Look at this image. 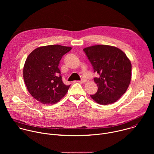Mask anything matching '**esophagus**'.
Returning a JSON list of instances; mask_svg holds the SVG:
<instances>
[{
  "instance_id": "1",
  "label": "esophagus",
  "mask_w": 154,
  "mask_h": 154,
  "mask_svg": "<svg viewBox=\"0 0 154 154\" xmlns=\"http://www.w3.org/2000/svg\"><path fill=\"white\" fill-rule=\"evenodd\" d=\"M86 82V80L85 79H82L81 80L78 81V82H80V83H85V82Z\"/></svg>"
}]
</instances>
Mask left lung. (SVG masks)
<instances>
[{"mask_svg":"<svg viewBox=\"0 0 154 154\" xmlns=\"http://www.w3.org/2000/svg\"><path fill=\"white\" fill-rule=\"evenodd\" d=\"M98 74L94 80L98 90L91 97L100 105L116 102L125 93L131 80V64L121 49L108 45H95L83 49Z\"/></svg>","mask_w":154,"mask_h":154,"instance_id":"left-lung-1","label":"left lung"}]
</instances>
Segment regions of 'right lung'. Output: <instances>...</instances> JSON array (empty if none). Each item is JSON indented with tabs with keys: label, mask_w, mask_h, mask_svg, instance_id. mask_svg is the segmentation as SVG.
<instances>
[{
	"label": "right lung",
	"mask_w": 154,
	"mask_h": 154,
	"mask_svg": "<svg viewBox=\"0 0 154 154\" xmlns=\"http://www.w3.org/2000/svg\"><path fill=\"white\" fill-rule=\"evenodd\" d=\"M71 49L58 45L42 46L27 57L23 77L29 93L36 100L54 104L67 93L70 85L63 83L58 65L62 57Z\"/></svg>",
	"instance_id": "obj_1"
}]
</instances>
